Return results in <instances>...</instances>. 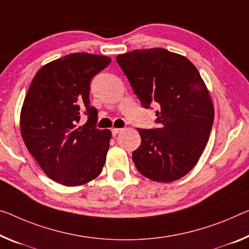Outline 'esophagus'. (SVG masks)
<instances>
[{
	"label": "esophagus",
	"instance_id": "34e87169",
	"mask_svg": "<svg viewBox=\"0 0 249 249\" xmlns=\"http://www.w3.org/2000/svg\"><path fill=\"white\" fill-rule=\"evenodd\" d=\"M121 130H122V129H119V128H113V129H111L112 136H117V135H118V133H119V132H121Z\"/></svg>",
	"mask_w": 249,
	"mask_h": 249
}]
</instances>
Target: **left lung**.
<instances>
[{
  "label": "left lung",
  "instance_id": "left-lung-1",
  "mask_svg": "<svg viewBox=\"0 0 249 249\" xmlns=\"http://www.w3.org/2000/svg\"><path fill=\"white\" fill-rule=\"evenodd\" d=\"M117 62L143 108L159 107V128H138L141 144L132 152L138 171L158 182L183 177L199 160L213 122L199 72L185 56L161 48L119 54Z\"/></svg>",
  "mask_w": 249,
  "mask_h": 249
}]
</instances>
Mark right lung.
<instances>
[{
    "label": "right lung",
    "instance_id": "right-lung-1",
    "mask_svg": "<svg viewBox=\"0 0 249 249\" xmlns=\"http://www.w3.org/2000/svg\"><path fill=\"white\" fill-rule=\"evenodd\" d=\"M109 56L72 53L36 72L23 102L21 135L42 170L64 186L97 178L105 166L111 131L95 127L91 79L109 66ZM83 112L88 121L78 124Z\"/></svg>",
    "mask_w": 249,
    "mask_h": 249
}]
</instances>
